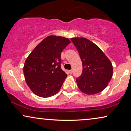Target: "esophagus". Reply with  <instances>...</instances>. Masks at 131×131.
Instances as JSON below:
<instances>
[{
    "label": "esophagus",
    "mask_w": 131,
    "mask_h": 131,
    "mask_svg": "<svg viewBox=\"0 0 131 131\" xmlns=\"http://www.w3.org/2000/svg\"><path fill=\"white\" fill-rule=\"evenodd\" d=\"M69 72H70V74H72V73H73V70H70L69 71Z\"/></svg>",
    "instance_id": "obj_1"
}]
</instances>
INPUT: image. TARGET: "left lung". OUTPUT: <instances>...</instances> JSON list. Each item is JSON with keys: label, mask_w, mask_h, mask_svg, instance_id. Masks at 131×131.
<instances>
[{"label": "left lung", "mask_w": 131, "mask_h": 131, "mask_svg": "<svg viewBox=\"0 0 131 131\" xmlns=\"http://www.w3.org/2000/svg\"><path fill=\"white\" fill-rule=\"evenodd\" d=\"M71 40L79 53L83 66L82 75L76 79L79 89L88 95L101 92L112 79V62L101 49L88 39L74 37Z\"/></svg>", "instance_id": "1"}]
</instances>
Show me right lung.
<instances>
[{"label": "right lung", "instance_id": "1", "mask_svg": "<svg viewBox=\"0 0 131 131\" xmlns=\"http://www.w3.org/2000/svg\"><path fill=\"white\" fill-rule=\"evenodd\" d=\"M69 43L66 37L49 36L27 58L23 69L25 79L36 95L48 98L60 91L67 76L61 68V53Z\"/></svg>", "mask_w": 131, "mask_h": 131}]
</instances>
